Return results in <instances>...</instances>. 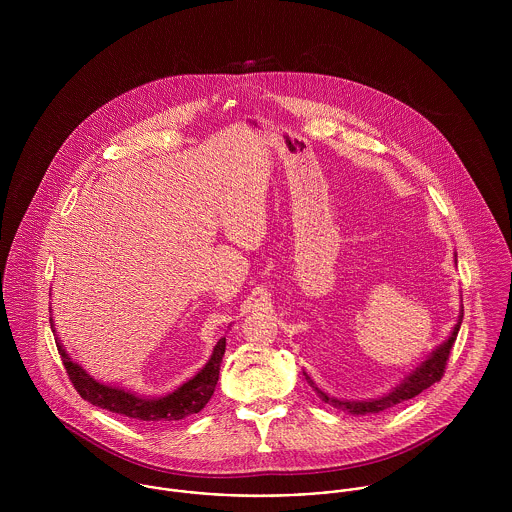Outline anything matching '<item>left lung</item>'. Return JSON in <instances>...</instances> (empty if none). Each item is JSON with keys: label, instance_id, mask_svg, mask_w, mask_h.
<instances>
[{"label": "left lung", "instance_id": "8db88e82", "mask_svg": "<svg viewBox=\"0 0 512 512\" xmlns=\"http://www.w3.org/2000/svg\"><path fill=\"white\" fill-rule=\"evenodd\" d=\"M461 319H463V315L459 317V321H457V325H455L451 337H449L443 345H439L438 349H436L422 365L418 366L412 374H408V376L404 378V382H402L400 386H396L392 392H388V394H384V396H380V398H374V400H361V402H345V400L329 398V396L323 394L319 388H315L317 394H319L325 402H329L331 406L341 408V410H347V412L357 414V416H359V414H378V412H384V410H388V408H394L396 404H400V402H404V400H410V398L418 396L420 392H424L426 388H430L432 384H436V382L441 380V376H443V372H445V366H447V361H449L451 347H453V343H455V339H457V333H459V327H461ZM309 382H311V380H309ZM311 384H313V382H311Z\"/></svg>", "mask_w": 512, "mask_h": 512}]
</instances>
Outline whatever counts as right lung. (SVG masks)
<instances>
[{
    "mask_svg": "<svg viewBox=\"0 0 512 512\" xmlns=\"http://www.w3.org/2000/svg\"><path fill=\"white\" fill-rule=\"evenodd\" d=\"M53 327V325H51ZM57 351L63 359V365L67 368V374L73 382L76 392L86 402L108 410L112 414H120L126 418H134L140 422H175L183 420L185 416L201 412L207 402L211 400L215 386L219 382L220 363L226 349V339L222 337L213 351V357L199 374H195L189 382H185L175 392L163 396V398H142L138 394H132L128 390L112 388L106 384L96 382L86 374L80 366L73 363V359L67 357L63 345L55 339Z\"/></svg>",
    "mask_w": 512,
    "mask_h": 512,
    "instance_id": "1",
    "label": "right lung"
}]
</instances>
